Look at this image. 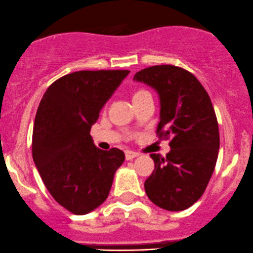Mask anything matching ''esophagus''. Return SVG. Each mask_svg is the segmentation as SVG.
Wrapping results in <instances>:
<instances>
[{
	"label": "esophagus",
	"instance_id": "obj_1",
	"mask_svg": "<svg viewBox=\"0 0 253 253\" xmlns=\"http://www.w3.org/2000/svg\"><path fill=\"white\" fill-rule=\"evenodd\" d=\"M137 156H139V154H137V152L131 151V150H126V160H132Z\"/></svg>",
	"mask_w": 253,
	"mask_h": 253
}]
</instances>
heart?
<instances>
[{
    "label": "heart",
    "mask_w": 253,
    "mask_h": 253,
    "mask_svg": "<svg viewBox=\"0 0 253 253\" xmlns=\"http://www.w3.org/2000/svg\"><path fill=\"white\" fill-rule=\"evenodd\" d=\"M145 92H147V91H145V89H139V91L135 92L134 97H135V96H139V94H141V93H145Z\"/></svg>",
    "instance_id": "1"
}]
</instances>
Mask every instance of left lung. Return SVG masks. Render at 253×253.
Instances as JSON below:
<instances>
[{"mask_svg":"<svg viewBox=\"0 0 253 253\" xmlns=\"http://www.w3.org/2000/svg\"><path fill=\"white\" fill-rule=\"evenodd\" d=\"M134 80L159 93L156 134L171 137L166 157L150 155L155 169L145 181V192L160 208L184 211L203 196L217 160L219 126L211 97L193 74L173 65L146 67Z\"/></svg>","mask_w":253,"mask_h":253,"instance_id":"obj_1","label":"left lung"}]
</instances>
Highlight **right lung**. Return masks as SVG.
Listing matches in <instances>:
<instances>
[{
	"label": "right lung",
	"mask_w": 253,
	"mask_h": 253,
	"mask_svg": "<svg viewBox=\"0 0 253 253\" xmlns=\"http://www.w3.org/2000/svg\"><path fill=\"white\" fill-rule=\"evenodd\" d=\"M129 72L65 75L50 84L39 104L32 141L34 164L52 198L72 214H87L106 201L114 173L126 160L117 147H96L89 131Z\"/></svg>",
	"instance_id": "obj_1"
}]
</instances>
